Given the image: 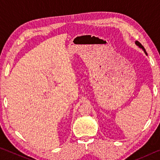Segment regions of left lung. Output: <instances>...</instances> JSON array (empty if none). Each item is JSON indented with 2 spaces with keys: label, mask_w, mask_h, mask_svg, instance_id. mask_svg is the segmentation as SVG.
<instances>
[{
  "label": "left lung",
  "mask_w": 160,
  "mask_h": 160,
  "mask_svg": "<svg viewBox=\"0 0 160 160\" xmlns=\"http://www.w3.org/2000/svg\"><path fill=\"white\" fill-rule=\"evenodd\" d=\"M135 44H136L137 46H138V47H140V48H142V49L143 50V51H144V52L145 53V54H146V55H147V53H146V51H145V48L144 47H143V46L141 44H140V43L139 42H138V41H136V42H135Z\"/></svg>",
  "instance_id": "8db88e82"
}]
</instances>
